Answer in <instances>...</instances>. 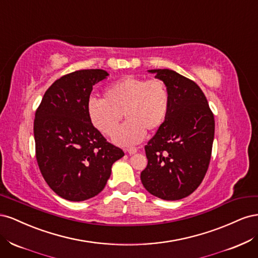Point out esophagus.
I'll return each mask as SVG.
<instances>
[{
  "instance_id": "obj_1",
  "label": "esophagus",
  "mask_w": 258,
  "mask_h": 258,
  "mask_svg": "<svg viewBox=\"0 0 258 258\" xmlns=\"http://www.w3.org/2000/svg\"><path fill=\"white\" fill-rule=\"evenodd\" d=\"M124 152H127L130 155H134L138 152V148L137 147H128V148H124Z\"/></svg>"
}]
</instances>
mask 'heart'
Returning a JSON list of instances; mask_svg holds the SVG:
<instances>
[{
    "label": "heart",
    "mask_w": 258,
    "mask_h": 258,
    "mask_svg": "<svg viewBox=\"0 0 258 258\" xmlns=\"http://www.w3.org/2000/svg\"><path fill=\"white\" fill-rule=\"evenodd\" d=\"M169 107L170 93L162 80L126 76L107 85L103 98L90 97L87 115L99 132L112 137L123 112L127 121L113 140L119 145H131L141 142L146 131L158 130L167 118Z\"/></svg>",
    "instance_id": "b5f03b06"
}]
</instances>
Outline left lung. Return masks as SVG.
<instances>
[{
  "mask_svg": "<svg viewBox=\"0 0 258 258\" xmlns=\"http://www.w3.org/2000/svg\"><path fill=\"white\" fill-rule=\"evenodd\" d=\"M166 83L168 116L145 145V189L163 200H179L198 188L209 168L215 121L208 100L194 81L172 70H150Z\"/></svg>",
  "mask_w": 258,
  "mask_h": 258,
  "instance_id": "1",
  "label": "left lung"
}]
</instances>
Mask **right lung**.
<instances>
[{"instance_id":"add662e5","label":"right lung","mask_w":258,"mask_h":258,"mask_svg":"<svg viewBox=\"0 0 258 258\" xmlns=\"http://www.w3.org/2000/svg\"><path fill=\"white\" fill-rule=\"evenodd\" d=\"M100 69L60 77L35 112V156L41 173L61 198L84 201L102 191L112 165L124 155L90 122L87 101L93 85L106 79Z\"/></svg>"}]
</instances>
